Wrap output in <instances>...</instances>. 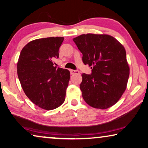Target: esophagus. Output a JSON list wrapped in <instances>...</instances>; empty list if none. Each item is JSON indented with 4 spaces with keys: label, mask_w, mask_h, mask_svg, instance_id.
<instances>
[{
    "label": "esophagus",
    "mask_w": 148,
    "mask_h": 148,
    "mask_svg": "<svg viewBox=\"0 0 148 148\" xmlns=\"http://www.w3.org/2000/svg\"><path fill=\"white\" fill-rule=\"evenodd\" d=\"M70 73L71 74H78L80 73V72L78 71V70H70Z\"/></svg>",
    "instance_id": "1"
}]
</instances>
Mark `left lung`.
Listing matches in <instances>:
<instances>
[{
  "instance_id": "obj_1",
  "label": "left lung",
  "mask_w": 148,
  "mask_h": 148,
  "mask_svg": "<svg viewBox=\"0 0 148 148\" xmlns=\"http://www.w3.org/2000/svg\"><path fill=\"white\" fill-rule=\"evenodd\" d=\"M92 73L82 74L84 100L90 106L106 109L118 102L126 88L130 68L123 46L107 34H82L73 39Z\"/></svg>"
}]
</instances>
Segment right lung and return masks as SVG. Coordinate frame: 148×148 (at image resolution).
<instances>
[{"mask_svg":"<svg viewBox=\"0 0 148 148\" xmlns=\"http://www.w3.org/2000/svg\"><path fill=\"white\" fill-rule=\"evenodd\" d=\"M63 37L39 38L28 43L21 50L17 74L25 93L42 109L54 110L65 100L70 73L55 66Z\"/></svg>","mask_w":148,"mask_h":148,"instance_id":"obj_1","label":"right lung"}]
</instances>
